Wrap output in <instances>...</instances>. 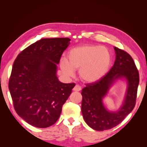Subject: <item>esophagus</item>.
Wrapping results in <instances>:
<instances>
[{
  "mask_svg": "<svg viewBox=\"0 0 147 147\" xmlns=\"http://www.w3.org/2000/svg\"><path fill=\"white\" fill-rule=\"evenodd\" d=\"M74 91H76V92H79L80 90H82V87L79 85H76L75 87L74 88Z\"/></svg>",
  "mask_w": 147,
  "mask_h": 147,
  "instance_id": "esophagus-1",
  "label": "esophagus"
}]
</instances>
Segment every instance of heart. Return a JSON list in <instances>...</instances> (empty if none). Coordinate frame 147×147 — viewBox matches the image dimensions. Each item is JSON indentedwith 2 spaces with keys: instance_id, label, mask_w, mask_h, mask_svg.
<instances>
[{
  "instance_id": "b5f03b06",
  "label": "heart",
  "mask_w": 147,
  "mask_h": 147,
  "mask_svg": "<svg viewBox=\"0 0 147 147\" xmlns=\"http://www.w3.org/2000/svg\"><path fill=\"white\" fill-rule=\"evenodd\" d=\"M67 58L60 60L59 66L64 75L73 77L75 69L84 82L93 83L100 80L107 73L111 63V55L103 46L84 45L72 48Z\"/></svg>"
}]
</instances>
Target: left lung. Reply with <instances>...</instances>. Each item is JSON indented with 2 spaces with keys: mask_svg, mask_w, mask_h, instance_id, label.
I'll use <instances>...</instances> for the list:
<instances>
[{
  "mask_svg": "<svg viewBox=\"0 0 147 147\" xmlns=\"http://www.w3.org/2000/svg\"><path fill=\"white\" fill-rule=\"evenodd\" d=\"M114 50L116 59L108 73L98 81L87 84L82 91V112L84 120L90 127L98 131L111 129L119 124L136 104L139 84L138 71L127 52L116 47ZM122 78L128 84L124 103L118 111H108L104 107L102 99L113 82Z\"/></svg>",
  "mask_w": 147,
  "mask_h": 147,
  "instance_id": "1",
  "label": "left lung"
}]
</instances>
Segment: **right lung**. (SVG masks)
Here are the masks:
<instances>
[{
  "mask_svg": "<svg viewBox=\"0 0 147 147\" xmlns=\"http://www.w3.org/2000/svg\"><path fill=\"white\" fill-rule=\"evenodd\" d=\"M69 38L41 39L23 50L14 61L9 89L14 108L31 125L47 128L59 118L75 84L57 79V64Z\"/></svg>",
  "mask_w": 147,
  "mask_h": 147,
  "instance_id": "obj_1",
  "label": "right lung"
}]
</instances>
